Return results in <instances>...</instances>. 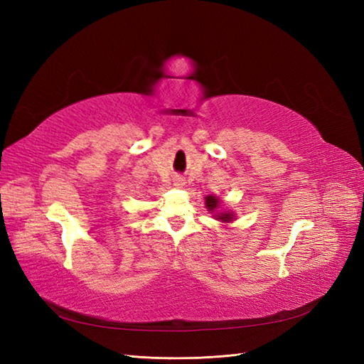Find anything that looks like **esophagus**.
Listing matches in <instances>:
<instances>
[{"label": "esophagus", "instance_id": "1", "mask_svg": "<svg viewBox=\"0 0 364 364\" xmlns=\"http://www.w3.org/2000/svg\"><path fill=\"white\" fill-rule=\"evenodd\" d=\"M173 184H175V186H178V188L183 186V184H184V178H181V176H175Z\"/></svg>", "mask_w": 364, "mask_h": 364}]
</instances>
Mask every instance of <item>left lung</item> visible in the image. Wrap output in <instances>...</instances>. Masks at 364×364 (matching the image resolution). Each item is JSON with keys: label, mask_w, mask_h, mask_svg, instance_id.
<instances>
[{"label": "left lung", "mask_w": 364, "mask_h": 364, "mask_svg": "<svg viewBox=\"0 0 364 364\" xmlns=\"http://www.w3.org/2000/svg\"><path fill=\"white\" fill-rule=\"evenodd\" d=\"M219 206V200L215 198L214 196H210V197H206V208L210 211H213V210H215V208ZM218 218L220 219V220H223V222H227V220H230L231 219V214H222V215H218Z\"/></svg>", "instance_id": "obj_1"}]
</instances>
